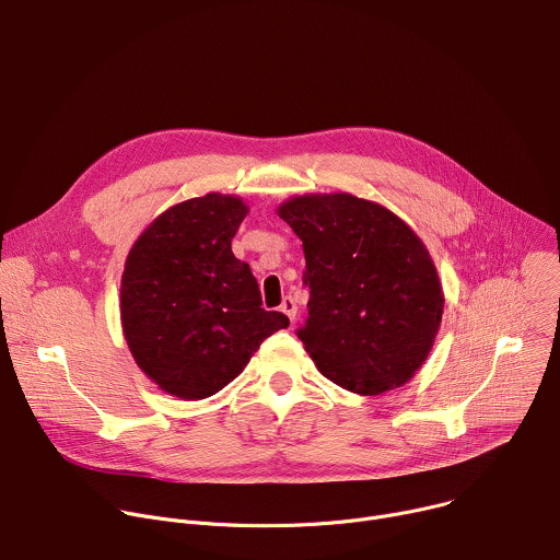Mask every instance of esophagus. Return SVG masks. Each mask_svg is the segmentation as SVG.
Returning <instances> with one entry per match:
<instances>
[{
	"label": "esophagus",
	"mask_w": 560,
	"mask_h": 560,
	"mask_svg": "<svg viewBox=\"0 0 560 560\" xmlns=\"http://www.w3.org/2000/svg\"><path fill=\"white\" fill-rule=\"evenodd\" d=\"M281 312L294 324V318H296V303H294L292 296H285V299L281 301Z\"/></svg>",
	"instance_id": "1"
}]
</instances>
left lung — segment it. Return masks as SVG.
I'll return each instance as SVG.
<instances>
[{
    "mask_svg": "<svg viewBox=\"0 0 560 560\" xmlns=\"http://www.w3.org/2000/svg\"><path fill=\"white\" fill-rule=\"evenodd\" d=\"M277 212L303 242L310 301L296 335L318 372L363 396L408 383L434 346L445 301L415 230L348 192L292 197Z\"/></svg>",
    "mask_w": 560,
    "mask_h": 560,
    "instance_id": "left-lung-1",
    "label": "left lung"
}]
</instances>
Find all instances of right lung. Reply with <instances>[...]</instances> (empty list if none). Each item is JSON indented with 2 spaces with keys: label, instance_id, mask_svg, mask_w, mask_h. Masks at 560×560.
<instances>
[{
  "label": "right lung",
  "instance_id": "1",
  "mask_svg": "<svg viewBox=\"0 0 560 560\" xmlns=\"http://www.w3.org/2000/svg\"><path fill=\"white\" fill-rule=\"evenodd\" d=\"M248 206L208 192L159 214L121 275V328L137 365L177 398H206L244 372L288 316L261 307L250 266L232 255Z\"/></svg>",
  "mask_w": 560,
  "mask_h": 560
}]
</instances>
